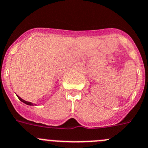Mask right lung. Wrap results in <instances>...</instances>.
Segmentation results:
<instances>
[{
  "label": "right lung",
  "instance_id": "add662e5",
  "mask_svg": "<svg viewBox=\"0 0 148 148\" xmlns=\"http://www.w3.org/2000/svg\"><path fill=\"white\" fill-rule=\"evenodd\" d=\"M17 97H18L19 100H20V101H22V102H23V103H25V104H26V105H28V106H34V105H36V104H35V103H32L28 102V101H24L23 99H22L21 97H19L18 95H17Z\"/></svg>",
  "mask_w": 148,
  "mask_h": 148
}]
</instances>
